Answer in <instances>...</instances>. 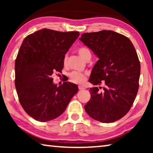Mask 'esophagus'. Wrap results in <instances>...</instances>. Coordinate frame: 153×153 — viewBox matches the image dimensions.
Returning a JSON list of instances; mask_svg holds the SVG:
<instances>
[{
    "mask_svg": "<svg viewBox=\"0 0 153 153\" xmlns=\"http://www.w3.org/2000/svg\"><path fill=\"white\" fill-rule=\"evenodd\" d=\"M78 88H79V90H84V89H85L84 86H80V85H79V86H78Z\"/></svg>",
    "mask_w": 153,
    "mask_h": 153,
    "instance_id": "1",
    "label": "esophagus"
}]
</instances>
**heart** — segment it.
<instances>
[{"label": "heart", "mask_w": 153, "mask_h": 153, "mask_svg": "<svg viewBox=\"0 0 153 153\" xmlns=\"http://www.w3.org/2000/svg\"><path fill=\"white\" fill-rule=\"evenodd\" d=\"M77 53H78L79 55L81 57L84 59L85 61H87L88 59H90L92 56L91 52L88 48L86 47H80L77 50ZM64 64L65 65L67 62V55H66L64 57ZM69 77L70 78L71 81L76 84H82L84 82L86 79V73H82V72L74 71H71V73H69Z\"/></svg>", "instance_id": "heart-1"}]
</instances>
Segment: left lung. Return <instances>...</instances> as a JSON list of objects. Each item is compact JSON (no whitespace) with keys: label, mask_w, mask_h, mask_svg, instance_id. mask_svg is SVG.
I'll list each match as a JSON object with an SVG mask.
<instances>
[{"label":"left lung","mask_w":153,"mask_h":153,"mask_svg":"<svg viewBox=\"0 0 153 153\" xmlns=\"http://www.w3.org/2000/svg\"><path fill=\"white\" fill-rule=\"evenodd\" d=\"M79 40L99 59L88 80L99 87L89 90L91 98L85 111L102 123L120 120L131 108L139 87L140 64L133 44L111 30L84 33Z\"/></svg>","instance_id":"8db88e82"}]
</instances>
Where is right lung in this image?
Returning a JSON list of instances; mask_svg holds the SVG:
<instances>
[{"label": "right lung", "instance_id": "right-lung-1", "mask_svg": "<svg viewBox=\"0 0 153 153\" xmlns=\"http://www.w3.org/2000/svg\"><path fill=\"white\" fill-rule=\"evenodd\" d=\"M79 36L78 32L49 29L36 31L25 38L15 63V84L21 105L40 122L59 117L78 91L65 82L57 86L51 76L61 72L65 55Z\"/></svg>", "mask_w": 153, "mask_h": 153}]
</instances>
